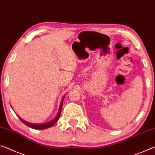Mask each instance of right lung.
Here are the masks:
<instances>
[{
	"instance_id": "add662e5",
	"label": "right lung",
	"mask_w": 155,
	"mask_h": 155,
	"mask_svg": "<svg viewBox=\"0 0 155 155\" xmlns=\"http://www.w3.org/2000/svg\"><path fill=\"white\" fill-rule=\"evenodd\" d=\"M64 97L62 98L61 104H60L59 106V112L57 113V115H56V117H54L53 120H52L51 121H50L48 122H46V123H43V124H32V123H29L25 121L22 119H21L20 117H19V119L21 120V122H22L28 126V127L34 128V129H38V130H41V129H45V128L51 127L52 126H53L55 123L58 121L59 118L60 117V115H61V109H62V105H63V101H64Z\"/></svg>"
}]
</instances>
